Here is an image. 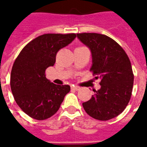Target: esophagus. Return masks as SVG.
<instances>
[{
    "label": "esophagus",
    "mask_w": 147,
    "mask_h": 147,
    "mask_svg": "<svg viewBox=\"0 0 147 147\" xmlns=\"http://www.w3.org/2000/svg\"><path fill=\"white\" fill-rule=\"evenodd\" d=\"M71 88H72V89L73 90H79L80 89V86H71Z\"/></svg>",
    "instance_id": "obj_1"
}]
</instances>
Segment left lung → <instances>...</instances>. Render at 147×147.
<instances>
[{"mask_svg": "<svg viewBox=\"0 0 147 147\" xmlns=\"http://www.w3.org/2000/svg\"><path fill=\"white\" fill-rule=\"evenodd\" d=\"M92 53V71L100 79L101 88L83 102L84 110L96 120H108L123 112L132 93L134 74L129 58L116 41L105 34H77Z\"/></svg>", "mask_w": 147, "mask_h": 147, "instance_id": "left-lung-1", "label": "left lung"}]
</instances>
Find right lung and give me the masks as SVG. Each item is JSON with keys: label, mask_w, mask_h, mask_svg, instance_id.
Listing matches in <instances>:
<instances>
[{"label": "right lung", "mask_w": 147, "mask_h": 147, "mask_svg": "<svg viewBox=\"0 0 147 147\" xmlns=\"http://www.w3.org/2000/svg\"><path fill=\"white\" fill-rule=\"evenodd\" d=\"M76 34H45L24 46L11 71L10 85L16 102L29 117L46 120L60 109L68 85H57L45 77V70L53 66L61 49L73 41Z\"/></svg>", "instance_id": "right-lung-1"}]
</instances>
